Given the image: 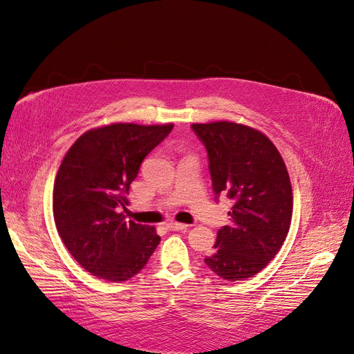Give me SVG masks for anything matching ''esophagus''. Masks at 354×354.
I'll use <instances>...</instances> for the list:
<instances>
[{
    "label": "esophagus",
    "mask_w": 354,
    "mask_h": 354,
    "mask_svg": "<svg viewBox=\"0 0 354 354\" xmlns=\"http://www.w3.org/2000/svg\"><path fill=\"white\" fill-rule=\"evenodd\" d=\"M166 225H167V229H170V230H185V229H188V224L178 223V221H169Z\"/></svg>",
    "instance_id": "34e87169"
}]
</instances>
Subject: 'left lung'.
I'll return each mask as SVG.
<instances>
[{
  "label": "left lung",
  "instance_id": "left-lung-1",
  "mask_svg": "<svg viewBox=\"0 0 354 354\" xmlns=\"http://www.w3.org/2000/svg\"><path fill=\"white\" fill-rule=\"evenodd\" d=\"M192 129L207 151L214 193L234 202L230 224L216 233L205 263L227 281L251 278L277 256L292 223L293 194L284 160L251 127L218 121Z\"/></svg>",
  "mask_w": 354,
  "mask_h": 354
}]
</instances>
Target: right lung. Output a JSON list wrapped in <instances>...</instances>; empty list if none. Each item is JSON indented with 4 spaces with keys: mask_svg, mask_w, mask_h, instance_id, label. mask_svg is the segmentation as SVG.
I'll use <instances>...</instances> for the list:
<instances>
[{
    "mask_svg": "<svg viewBox=\"0 0 354 354\" xmlns=\"http://www.w3.org/2000/svg\"><path fill=\"white\" fill-rule=\"evenodd\" d=\"M174 129L111 124L84 133L68 149L53 187V218L77 263L121 283L145 268L160 243L152 225L127 221L130 184L145 157Z\"/></svg>",
    "mask_w": 354,
    "mask_h": 354,
    "instance_id": "1",
    "label": "right lung"
}]
</instances>
